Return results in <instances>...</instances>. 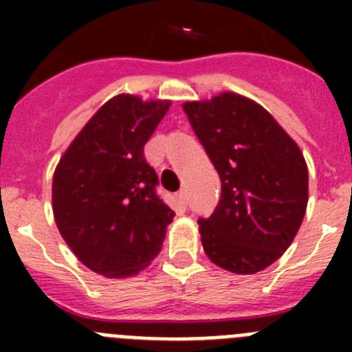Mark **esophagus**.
<instances>
[{"mask_svg": "<svg viewBox=\"0 0 352 352\" xmlns=\"http://www.w3.org/2000/svg\"><path fill=\"white\" fill-rule=\"evenodd\" d=\"M178 201L183 204V206H185L186 201H188V197H186V192L185 190H179L178 192Z\"/></svg>", "mask_w": 352, "mask_h": 352, "instance_id": "1", "label": "esophagus"}]
</instances>
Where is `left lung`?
Returning <instances> with one entry per match:
<instances>
[{"mask_svg":"<svg viewBox=\"0 0 352 352\" xmlns=\"http://www.w3.org/2000/svg\"><path fill=\"white\" fill-rule=\"evenodd\" d=\"M183 111L222 185L219 206L210 219L197 220L206 256L238 275L268 268L303 222V153L266 109L236 93L186 102Z\"/></svg>","mask_w":352,"mask_h":352,"instance_id":"8db88e82","label":"left lung"}]
</instances>
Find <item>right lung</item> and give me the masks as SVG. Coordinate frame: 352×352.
<instances>
[{"mask_svg":"<svg viewBox=\"0 0 352 352\" xmlns=\"http://www.w3.org/2000/svg\"><path fill=\"white\" fill-rule=\"evenodd\" d=\"M170 102L118 95L72 141L52 178L61 236L91 272L138 275L160 252L174 211L158 197L144 144Z\"/></svg>","mask_w":352,"mask_h":352,"instance_id":"add662e5","label":"right lung"}]
</instances>
